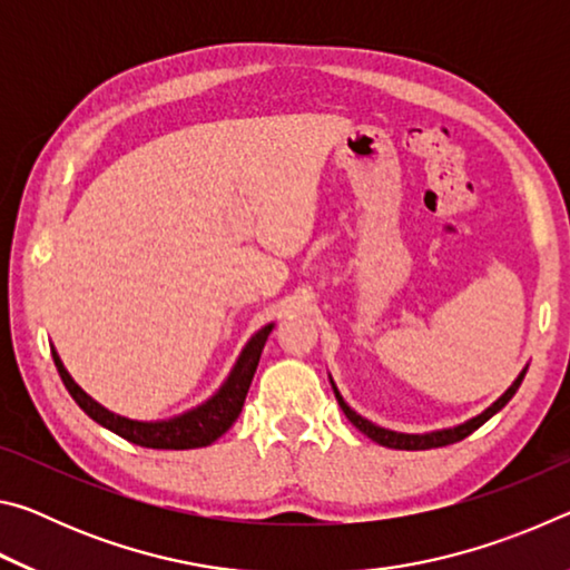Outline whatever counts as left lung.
<instances>
[{
	"label": "left lung",
	"mask_w": 570,
	"mask_h": 570,
	"mask_svg": "<svg viewBox=\"0 0 570 570\" xmlns=\"http://www.w3.org/2000/svg\"><path fill=\"white\" fill-rule=\"evenodd\" d=\"M525 372H528V366L523 372L518 374L515 377V382L510 384V387L500 394V397L490 404V407L485 410V412H480L478 417H472V420H468V422H462V424H455V428H445V430H432V432H422V435H410V432H394V430H387V428H380V424H374V422H370V420H364L362 414H356L350 404L344 402V397L340 394V390H336V384H334V380L330 377V382H332V390H334V397H336V402H340V407H342V412L346 414V420H350L356 430L360 432H364L366 438L370 440H374V442H380V445H384V448H394V450H430V448H445V445H452V442H460V440H465L468 435H472V432H475L480 424H485L490 417H493L495 412H500L505 407V404L513 400V394L518 392V387H520V382H523V377H525Z\"/></svg>",
	"instance_id": "obj_1"
}]
</instances>
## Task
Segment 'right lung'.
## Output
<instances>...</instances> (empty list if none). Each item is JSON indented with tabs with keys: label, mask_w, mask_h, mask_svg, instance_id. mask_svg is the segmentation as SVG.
<instances>
[{
	"label": "right lung",
	"mask_w": 570,
	"mask_h": 570,
	"mask_svg": "<svg viewBox=\"0 0 570 570\" xmlns=\"http://www.w3.org/2000/svg\"><path fill=\"white\" fill-rule=\"evenodd\" d=\"M274 324H266L250 336L244 352L238 354L234 370L220 384L214 397H208L204 404L193 407L183 414H176L170 420H156V422H142V420H130L122 417V414H115L105 410L100 402H95L88 392H85L80 384H77L70 372L65 370L60 354L55 352L52 346V360L57 372L65 382L67 392L72 394V400L80 404L82 412L92 417L102 428H108L115 435L122 440L132 442V445L140 448H153V450H193V448H206L210 442H216L224 432L238 420L240 407H244L246 394L250 387V380H254V372L262 360L264 344L272 334Z\"/></svg>",
	"instance_id": "1"
}]
</instances>
